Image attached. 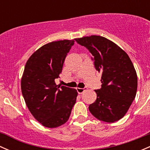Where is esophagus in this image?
I'll return each instance as SVG.
<instances>
[{
	"label": "esophagus",
	"instance_id": "1",
	"mask_svg": "<svg viewBox=\"0 0 150 150\" xmlns=\"http://www.w3.org/2000/svg\"><path fill=\"white\" fill-rule=\"evenodd\" d=\"M76 90H77V91H78V93L81 94V93H83L84 91H86L87 90V88H77Z\"/></svg>",
	"mask_w": 150,
	"mask_h": 150
}]
</instances>
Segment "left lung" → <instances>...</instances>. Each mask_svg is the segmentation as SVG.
Segmentation results:
<instances>
[{"mask_svg":"<svg viewBox=\"0 0 150 150\" xmlns=\"http://www.w3.org/2000/svg\"><path fill=\"white\" fill-rule=\"evenodd\" d=\"M93 56L94 66L102 72V88L95 90L97 97L89 111L98 120L117 121L126 114L137 90V75L128 54L106 38L91 35L75 38Z\"/></svg>","mask_w":150,"mask_h":150,"instance_id":"8db88e82","label":"left lung"}]
</instances>
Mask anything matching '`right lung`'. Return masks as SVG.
Returning <instances> with one entry per match:
<instances>
[{"mask_svg":"<svg viewBox=\"0 0 150 150\" xmlns=\"http://www.w3.org/2000/svg\"><path fill=\"white\" fill-rule=\"evenodd\" d=\"M73 40L53 41L35 51L25 64L21 89L33 117L43 126L57 128L67 121L76 102L75 88L57 86Z\"/></svg>","mask_w":150,"mask_h":150,"instance_id":"right-lung-1","label":"right lung"}]
</instances>
